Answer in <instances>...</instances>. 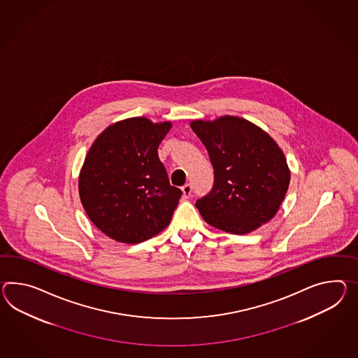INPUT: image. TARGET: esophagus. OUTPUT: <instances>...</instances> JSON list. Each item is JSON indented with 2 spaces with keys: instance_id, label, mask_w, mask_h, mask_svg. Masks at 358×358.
<instances>
[{
  "instance_id": "obj_1",
  "label": "esophagus",
  "mask_w": 358,
  "mask_h": 358,
  "mask_svg": "<svg viewBox=\"0 0 358 358\" xmlns=\"http://www.w3.org/2000/svg\"><path fill=\"white\" fill-rule=\"evenodd\" d=\"M192 183H185L182 186L183 196H185V198H189V196L192 195Z\"/></svg>"
}]
</instances>
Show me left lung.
<instances>
[{"mask_svg": "<svg viewBox=\"0 0 358 358\" xmlns=\"http://www.w3.org/2000/svg\"><path fill=\"white\" fill-rule=\"evenodd\" d=\"M194 133L207 148L213 187L195 206L212 227L247 234L278 212L289 185L285 154L268 133L236 116L194 120Z\"/></svg>", "mask_w": 358, "mask_h": 358, "instance_id": "left-lung-1", "label": "left lung"}]
</instances>
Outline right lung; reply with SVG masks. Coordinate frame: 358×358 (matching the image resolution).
<instances>
[{"mask_svg":"<svg viewBox=\"0 0 358 358\" xmlns=\"http://www.w3.org/2000/svg\"><path fill=\"white\" fill-rule=\"evenodd\" d=\"M171 127L146 117L115 122L87 152L80 199L92 222L117 242H145L171 222L182 192L171 185L157 155Z\"/></svg>","mask_w":358,"mask_h":358,"instance_id":"add662e5","label":"right lung"}]
</instances>
